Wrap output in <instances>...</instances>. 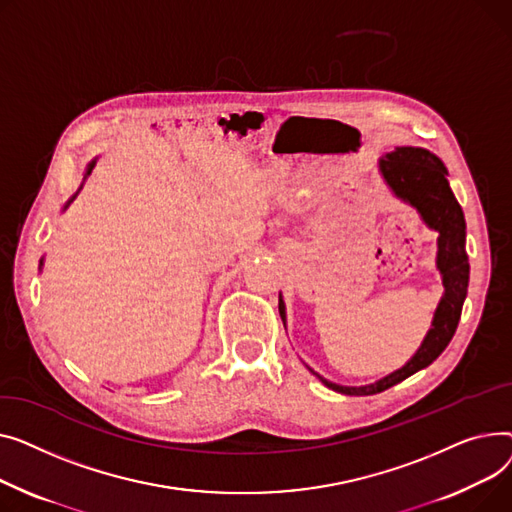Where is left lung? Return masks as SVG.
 Returning <instances> with one entry per match:
<instances>
[{
	"label": "left lung",
	"mask_w": 512,
	"mask_h": 512,
	"mask_svg": "<svg viewBox=\"0 0 512 512\" xmlns=\"http://www.w3.org/2000/svg\"><path fill=\"white\" fill-rule=\"evenodd\" d=\"M378 173L382 175L384 184L390 188V192H393L401 202L415 208L419 219L438 233L436 268L440 270L444 293L434 312L432 328L428 330L422 345H419V349L413 353V357L403 368L390 372L388 376L364 386H343L322 378L318 372L306 366L324 386L337 390L341 395L353 397L382 393V390L403 382L411 374L428 368L455 335L469 285L465 217L463 208L459 206L453 190L448 186V171L444 163L426 148L397 146L393 153H386L378 161ZM279 312L285 324V304L281 299V293Z\"/></svg>",
	"instance_id": "obj_1"
}]
</instances>
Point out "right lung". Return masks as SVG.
<instances>
[{
  "label": "right lung",
  "mask_w": 512,
  "mask_h": 512,
  "mask_svg": "<svg viewBox=\"0 0 512 512\" xmlns=\"http://www.w3.org/2000/svg\"><path fill=\"white\" fill-rule=\"evenodd\" d=\"M95 165H97V157H95V159H93V161H90V163H88V165H86V171H84V177H82V184H80V188H78V190H76V192H74V194H72V196H70V200H68V202H66V204H64V208H62V213H64V210H66V208H68V206H70V204H72V202H74V198H76V196H78V194H80V190H82V186H84V182H86V177H88V175H90V173H93V169H95ZM43 260H45V258H41V266H39V268H43Z\"/></svg>",
  "instance_id": "obj_1"
}]
</instances>
